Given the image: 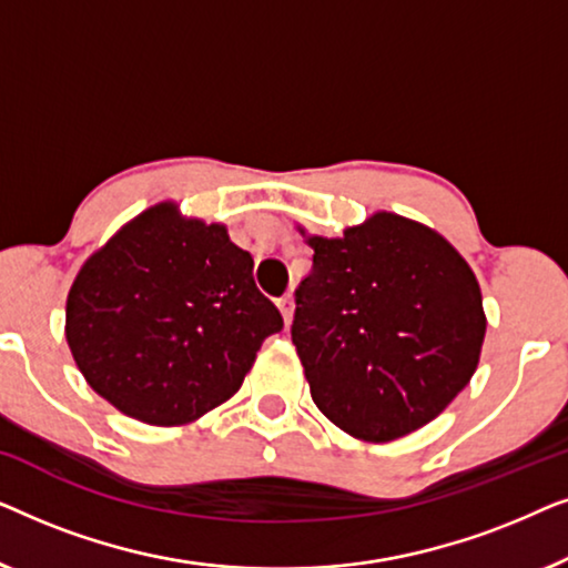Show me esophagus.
I'll return each mask as SVG.
<instances>
[{
	"instance_id": "34e87169",
	"label": "esophagus",
	"mask_w": 568,
	"mask_h": 568,
	"mask_svg": "<svg viewBox=\"0 0 568 568\" xmlns=\"http://www.w3.org/2000/svg\"><path fill=\"white\" fill-rule=\"evenodd\" d=\"M276 305H278V313H282V317H284V325H290L292 315H294V297H292V294H284V297L278 300Z\"/></svg>"
}]
</instances>
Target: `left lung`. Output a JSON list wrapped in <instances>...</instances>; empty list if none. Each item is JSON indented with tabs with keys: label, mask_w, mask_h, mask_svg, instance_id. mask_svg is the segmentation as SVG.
<instances>
[{
	"label": "left lung",
	"mask_w": 568,
	"mask_h": 568,
	"mask_svg": "<svg viewBox=\"0 0 568 568\" xmlns=\"http://www.w3.org/2000/svg\"><path fill=\"white\" fill-rule=\"evenodd\" d=\"M292 344L315 406L364 442L434 422L470 383L486 336L468 261L422 222L375 212L341 237L307 235Z\"/></svg>",
	"instance_id": "1"
}]
</instances>
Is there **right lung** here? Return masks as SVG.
I'll use <instances>...</instances> for the list:
<instances>
[{
	"label": "right lung",
	"mask_w": 568,
	"mask_h": 568,
	"mask_svg": "<svg viewBox=\"0 0 568 568\" xmlns=\"http://www.w3.org/2000/svg\"><path fill=\"white\" fill-rule=\"evenodd\" d=\"M282 328L227 227L160 201L82 263L64 333L100 398L150 426H185L240 390Z\"/></svg>",
	"instance_id": "add662e5"
}]
</instances>
